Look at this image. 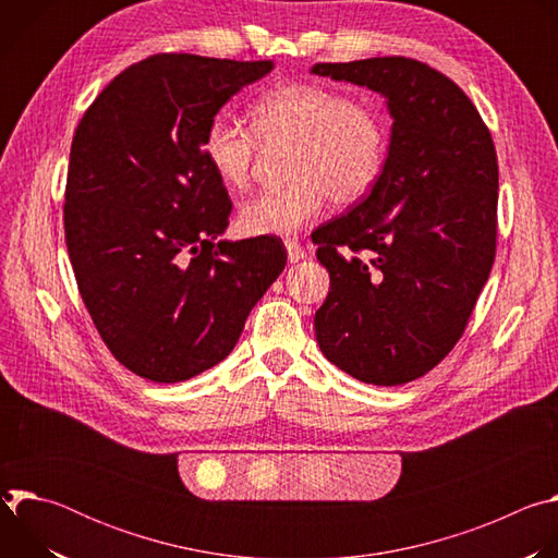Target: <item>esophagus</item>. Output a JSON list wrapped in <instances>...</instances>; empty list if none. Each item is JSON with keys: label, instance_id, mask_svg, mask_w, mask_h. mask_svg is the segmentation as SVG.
<instances>
[{"label": "esophagus", "instance_id": "obj_1", "mask_svg": "<svg viewBox=\"0 0 558 558\" xmlns=\"http://www.w3.org/2000/svg\"><path fill=\"white\" fill-rule=\"evenodd\" d=\"M284 250H287L289 263H300L306 256V252L302 250V245L298 241H284Z\"/></svg>", "mask_w": 558, "mask_h": 558}]
</instances>
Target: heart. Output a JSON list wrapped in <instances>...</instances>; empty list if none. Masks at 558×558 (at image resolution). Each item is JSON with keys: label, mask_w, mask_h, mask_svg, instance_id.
Instances as JSON below:
<instances>
[{"label": "heart", "mask_w": 558, "mask_h": 558, "mask_svg": "<svg viewBox=\"0 0 558 558\" xmlns=\"http://www.w3.org/2000/svg\"><path fill=\"white\" fill-rule=\"evenodd\" d=\"M265 145L293 143L287 185L265 190L241 207V227L254 235H289L320 214L360 203L377 185L388 154L386 114L317 84H282L252 108V128L216 114L203 134V156L229 190H245Z\"/></svg>", "instance_id": "1"}]
</instances>
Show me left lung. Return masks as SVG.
Here are the masks:
<instances>
[{"mask_svg":"<svg viewBox=\"0 0 558 558\" xmlns=\"http://www.w3.org/2000/svg\"><path fill=\"white\" fill-rule=\"evenodd\" d=\"M311 72L379 93L392 117L377 185L311 233L331 278L315 338L351 377L407 384L452 351L490 276L495 143L465 93L422 61L373 57Z\"/></svg>","mask_w":558,"mask_h":558,"instance_id":"obj_1","label":"left lung"}]
</instances>
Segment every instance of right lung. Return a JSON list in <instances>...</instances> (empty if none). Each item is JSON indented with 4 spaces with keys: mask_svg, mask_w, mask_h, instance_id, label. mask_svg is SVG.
<instances>
[{
    "mask_svg": "<svg viewBox=\"0 0 558 558\" xmlns=\"http://www.w3.org/2000/svg\"><path fill=\"white\" fill-rule=\"evenodd\" d=\"M274 61L151 54L78 121L65 183V247L110 353L158 384L222 362L287 265L276 235L218 241L227 187L207 166V123Z\"/></svg>",
    "mask_w": 558,
    "mask_h": 558,
    "instance_id": "1",
    "label": "right lung"
}]
</instances>
